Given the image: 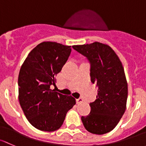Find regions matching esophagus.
<instances>
[{"label":"esophagus","mask_w":146,"mask_h":146,"mask_svg":"<svg viewBox=\"0 0 146 146\" xmlns=\"http://www.w3.org/2000/svg\"><path fill=\"white\" fill-rule=\"evenodd\" d=\"M76 102H77L78 104H80L83 102V99L82 98H79V99H76Z\"/></svg>","instance_id":"34e87169"}]
</instances>
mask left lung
I'll return each instance as SVG.
<instances>
[{
  "mask_svg": "<svg viewBox=\"0 0 146 146\" xmlns=\"http://www.w3.org/2000/svg\"><path fill=\"white\" fill-rule=\"evenodd\" d=\"M73 48L90 61L91 81L98 87L96 99L90 104V113L81 117L84 127L92 134L110 132L120 120L127 105L128 87L122 62L110 46L99 42Z\"/></svg>",
  "mask_w": 146,
  "mask_h": 146,
  "instance_id": "8db88e82",
  "label": "left lung"
}]
</instances>
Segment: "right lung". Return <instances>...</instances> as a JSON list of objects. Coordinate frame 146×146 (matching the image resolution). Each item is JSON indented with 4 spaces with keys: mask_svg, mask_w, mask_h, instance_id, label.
Wrapping results in <instances>:
<instances>
[{
    "mask_svg": "<svg viewBox=\"0 0 146 146\" xmlns=\"http://www.w3.org/2000/svg\"><path fill=\"white\" fill-rule=\"evenodd\" d=\"M70 52V46L42 42L30 52L19 70V104L31 125L41 131L59 129L76 103L72 96L50 89Z\"/></svg>",
    "mask_w": 146,
    "mask_h": 146,
    "instance_id": "1",
    "label": "right lung"
}]
</instances>
